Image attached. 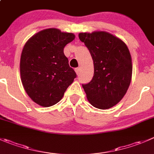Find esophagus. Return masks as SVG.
I'll return each mask as SVG.
<instances>
[{
  "mask_svg": "<svg viewBox=\"0 0 154 154\" xmlns=\"http://www.w3.org/2000/svg\"><path fill=\"white\" fill-rule=\"evenodd\" d=\"M75 71H76V73H77V75H79V74H80V68H75Z\"/></svg>",
  "mask_w": 154,
  "mask_h": 154,
  "instance_id": "1",
  "label": "esophagus"
}]
</instances>
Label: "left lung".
<instances>
[{
  "label": "left lung",
  "instance_id": "obj_1",
  "mask_svg": "<svg viewBox=\"0 0 154 154\" xmlns=\"http://www.w3.org/2000/svg\"><path fill=\"white\" fill-rule=\"evenodd\" d=\"M94 64L92 80L82 84L88 101L95 107L108 109L127 92L132 74V58L121 40L104 31L80 33Z\"/></svg>",
  "mask_w": 154,
  "mask_h": 154
}]
</instances>
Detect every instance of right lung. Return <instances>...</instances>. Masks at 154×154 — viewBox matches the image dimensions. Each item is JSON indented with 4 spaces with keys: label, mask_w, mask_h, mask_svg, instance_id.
<instances>
[{
    "label": "right lung",
    "mask_w": 154,
    "mask_h": 154,
    "mask_svg": "<svg viewBox=\"0 0 154 154\" xmlns=\"http://www.w3.org/2000/svg\"><path fill=\"white\" fill-rule=\"evenodd\" d=\"M74 37L72 33L48 28L34 34L22 50V84L30 98L41 106L50 107L59 102L77 77L64 54V47Z\"/></svg>",
    "instance_id": "add662e5"
}]
</instances>
